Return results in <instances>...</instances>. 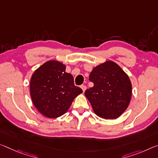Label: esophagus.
I'll use <instances>...</instances> for the list:
<instances>
[{
    "mask_svg": "<svg viewBox=\"0 0 158 158\" xmlns=\"http://www.w3.org/2000/svg\"><path fill=\"white\" fill-rule=\"evenodd\" d=\"M81 89H82V91H83V92H84L85 91H86V86H85V85H81Z\"/></svg>",
    "mask_w": 158,
    "mask_h": 158,
    "instance_id": "34e87169",
    "label": "esophagus"
}]
</instances>
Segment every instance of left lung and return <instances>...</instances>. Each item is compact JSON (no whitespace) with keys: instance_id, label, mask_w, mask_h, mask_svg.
I'll return each instance as SVG.
<instances>
[{"instance_id":"obj_1","label":"left lung","mask_w":158,"mask_h":158,"mask_svg":"<svg viewBox=\"0 0 158 158\" xmlns=\"http://www.w3.org/2000/svg\"><path fill=\"white\" fill-rule=\"evenodd\" d=\"M94 86L85 91L95 113L101 118L119 117L128 107L132 94L129 77L118 64L109 60L95 67L89 75Z\"/></svg>"}]
</instances>
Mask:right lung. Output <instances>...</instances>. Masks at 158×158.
Listing matches in <instances>:
<instances>
[{"label":"right lung","instance_id":"obj_1","mask_svg":"<svg viewBox=\"0 0 158 158\" xmlns=\"http://www.w3.org/2000/svg\"><path fill=\"white\" fill-rule=\"evenodd\" d=\"M66 66L57 60H50L39 67L30 81V95L39 112L48 118L64 114L82 90L74 86V78L65 72Z\"/></svg>","mask_w":158,"mask_h":158}]
</instances>
